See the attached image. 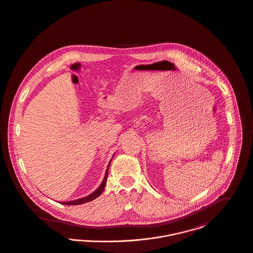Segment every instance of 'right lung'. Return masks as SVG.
<instances>
[{"instance_id": "right-lung-1", "label": "right lung", "mask_w": 253, "mask_h": 253, "mask_svg": "<svg viewBox=\"0 0 253 253\" xmlns=\"http://www.w3.org/2000/svg\"><path fill=\"white\" fill-rule=\"evenodd\" d=\"M110 161H111V160H110ZM110 161H109V163H108V165H107L106 172H105V175H104L103 181L101 182V186H100V187H99V188H98L94 193H92V194H91V195H89L88 197H85V198H82V199H79V200H76V201L61 202V204H64V205H78V204H83V203H86V202H92V201H94L95 199H97L98 197H100L101 193L103 192L104 187H105V184H106L107 174H108V167H109Z\"/></svg>"}]
</instances>
